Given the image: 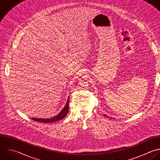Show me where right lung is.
Segmentation results:
<instances>
[{
    "label": "right lung",
    "instance_id": "right-lung-1",
    "mask_svg": "<svg viewBox=\"0 0 160 160\" xmlns=\"http://www.w3.org/2000/svg\"><path fill=\"white\" fill-rule=\"evenodd\" d=\"M69 111V98L68 99V101L66 102V104L64 106V108L62 109V110L56 116L51 118H48V119H43V118H31V119L34 121H38V122H44V123H49V122H56L58 121H59L62 119H63L67 114Z\"/></svg>",
    "mask_w": 160,
    "mask_h": 160
}]
</instances>
